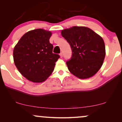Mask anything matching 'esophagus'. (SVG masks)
<instances>
[{
    "label": "esophagus",
    "instance_id": "34e87169",
    "mask_svg": "<svg viewBox=\"0 0 122 122\" xmlns=\"http://www.w3.org/2000/svg\"><path fill=\"white\" fill-rule=\"evenodd\" d=\"M59 56H60V57H61V58H62V57H63V53H60Z\"/></svg>",
    "mask_w": 122,
    "mask_h": 122
}]
</instances>
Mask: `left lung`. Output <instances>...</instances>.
Masks as SVG:
<instances>
[{"instance_id": "left-lung-1", "label": "left lung", "mask_w": 122, "mask_h": 122, "mask_svg": "<svg viewBox=\"0 0 122 122\" xmlns=\"http://www.w3.org/2000/svg\"><path fill=\"white\" fill-rule=\"evenodd\" d=\"M61 34L72 51L71 60L66 63L70 72L79 79L94 76L101 69L106 56L103 38L86 26L64 29Z\"/></svg>"}]
</instances>
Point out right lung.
Segmentation results:
<instances>
[{"label": "right lung", "instance_id": "add662e5", "mask_svg": "<svg viewBox=\"0 0 122 122\" xmlns=\"http://www.w3.org/2000/svg\"><path fill=\"white\" fill-rule=\"evenodd\" d=\"M51 31L36 29L21 36L13 50V59L16 68L28 81H44L54 71L59 56L53 53L49 42Z\"/></svg>", "mask_w": 122, "mask_h": 122}]
</instances>
